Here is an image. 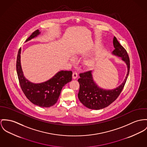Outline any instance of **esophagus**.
<instances>
[{
    "label": "esophagus",
    "instance_id": "obj_1",
    "mask_svg": "<svg viewBox=\"0 0 147 147\" xmlns=\"http://www.w3.org/2000/svg\"><path fill=\"white\" fill-rule=\"evenodd\" d=\"M78 77V73L76 71H74L73 73V78L76 79Z\"/></svg>",
    "mask_w": 147,
    "mask_h": 147
}]
</instances>
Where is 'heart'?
Masks as SVG:
<instances>
[{
	"label": "heart",
	"instance_id": "b5f03b06",
	"mask_svg": "<svg viewBox=\"0 0 147 147\" xmlns=\"http://www.w3.org/2000/svg\"><path fill=\"white\" fill-rule=\"evenodd\" d=\"M96 60L94 57H90L85 59L83 61V65L87 69H92L95 67Z\"/></svg>",
	"mask_w": 147,
	"mask_h": 147
}]
</instances>
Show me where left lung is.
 <instances>
[{
  "instance_id": "8db88e82",
  "label": "left lung",
  "mask_w": 147,
  "mask_h": 147,
  "mask_svg": "<svg viewBox=\"0 0 147 147\" xmlns=\"http://www.w3.org/2000/svg\"><path fill=\"white\" fill-rule=\"evenodd\" d=\"M113 44L115 50L113 54L121 57L127 67L126 76L123 83L115 89L106 90L100 88L94 82L92 71L89 70L79 74V90L78 97L79 101L86 107L94 110H100L107 107L119 97L124 87L130 70V60L126 50L114 37Z\"/></svg>"
}]
</instances>
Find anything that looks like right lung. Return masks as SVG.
I'll list each match as a JSON object with an SVG mask.
<instances>
[{
  "label": "right lung",
  "instance_id": "obj_1",
  "mask_svg": "<svg viewBox=\"0 0 147 147\" xmlns=\"http://www.w3.org/2000/svg\"><path fill=\"white\" fill-rule=\"evenodd\" d=\"M40 34L38 30L34 31L26 40L28 41ZM21 48L19 49L16 69L21 88L27 99L34 105L42 107H49L57 103L64 86L72 79L71 71H59L49 80L44 83L35 84L26 79L23 76L21 65Z\"/></svg>",
  "mask_w": 147,
  "mask_h": 147
}]
</instances>
